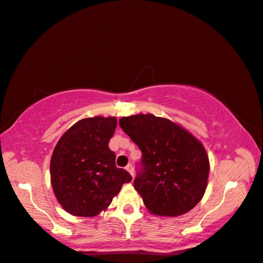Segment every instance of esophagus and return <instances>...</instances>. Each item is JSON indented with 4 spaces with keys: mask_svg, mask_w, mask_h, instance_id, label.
Wrapping results in <instances>:
<instances>
[{
    "mask_svg": "<svg viewBox=\"0 0 263 263\" xmlns=\"http://www.w3.org/2000/svg\"><path fill=\"white\" fill-rule=\"evenodd\" d=\"M126 171H127L128 173H130L132 177L135 176V172H133V166H132V164H127V166H126Z\"/></svg>",
    "mask_w": 263,
    "mask_h": 263,
    "instance_id": "obj_1",
    "label": "esophagus"
}]
</instances>
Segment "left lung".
<instances>
[{"label":"left lung","mask_w":263,"mask_h":263,"mask_svg":"<svg viewBox=\"0 0 263 263\" xmlns=\"http://www.w3.org/2000/svg\"><path fill=\"white\" fill-rule=\"evenodd\" d=\"M119 125L142 153L135 189L149 213L177 217L197 205L210 172L202 142L179 124L152 114L122 117Z\"/></svg>","instance_id":"8db88e82"}]
</instances>
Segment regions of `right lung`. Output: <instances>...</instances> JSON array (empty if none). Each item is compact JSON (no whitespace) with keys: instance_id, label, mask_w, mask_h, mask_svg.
Masks as SVG:
<instances>
[{"instance_id":"obj_1","label":"right lung","mask_w":263,"mask_h":263,"mask_svg":"<svg viewBox=\"0 0 263 263\" xmlns=\"http://www.w3.org/2000/svg\"><path fill=\"white\" fill-rule=\"evenodd\" d=\"M116 117L83 118L70 126L53 149L50 174L58 202L66 212L95 217L105 211L132 176L116 167L109 148Z\"/></svg>"}]
</instances>
